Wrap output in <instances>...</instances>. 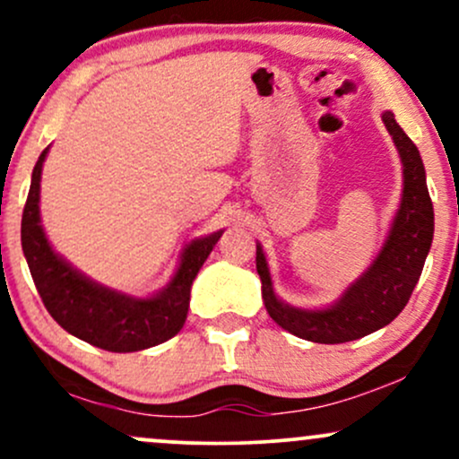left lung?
Wrapping results in <instances>:
<instances>
[{
	"instance_id": "obj_1",
	"label": "left lung",
	"mask_w": 459,
	"mask_h": 459,
	"mask_svg": "<svg viewBox=\"0 0 459 459\" xmlns=\"http://www.w3.org/2000/svg\"><path fill=\"white\" fill-rule=\"evenodd\" d=\"M403 166V194L380 255L350 289L328 308L304 310L281 302L273 293L265 255L256 246V272L263 302L282 330L313 343H347L384 328L405 308L412 296L434 239L431 204L425 168L414 142L403 134L393 112L382 114Z\"/></svg>"
}]
</instances>
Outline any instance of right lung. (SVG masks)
Returning a JSON list of instances; mask_svg holds the SVG:
<instances>
[{"instance_id":"right-lung-1","label":"right lung","mask_w":459,"mask_h":459,"mask_svg":"<svg viewBox=\"0 0 459 459\" xmlns=\"http://www.w3.org/2000/svg\"><path fill=\"white\" fill-rule=\"evenodd\" d=\"M47 151L49 149L40 152L31 172L21 220V246L45 308L68 334L118 354L149 350L172 339L186 324L194 278L212 255L222 230L194 239L183 250L172 281L155 296L131 298L103 287L56 255L47 241L39 209L40 172Z\"/></svg>"}]
</instances>
